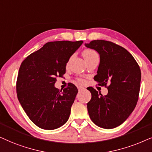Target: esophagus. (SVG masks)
Masks as SVG:
<instances>
[{
  "label": "esophagus",
  "instance_id": "1",
  "mask_svg": "<svg viewBox=\"0 0 152 152\" xmlns=\"http://www.w3.org/2000/svg\"><path fill=\"white\" fill-rule=\"evenodd\" d=\"M78 91H79V92H80V91L85 90V88H84V87H83V86H78Z\"/></svg>",
  "mask_w": 152,
  "mask_h": 152
}]
</instances>
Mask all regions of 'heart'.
I'll return each instance as SVG.
<instances>
[{
    "mask_svg": "<svg viewBox=\"0 0 152 152\" xmlns=\"http://www.w3.org/2000/svg\"><path fill=\"white\" fill-rule=\"evenodd\" d=\"M83 57L86 60L88 59V58H92V57H94V56H98V53L95 51V50H92V49H86L85 50L83 53ZM78 82L80 83H83L84 80L83 79H78Z\"/></svg>",
    "mask_w": 152,
    "mask_h": 152,
    "instance_id": "heart-1",
    "label": "heart"
}]
</instances>
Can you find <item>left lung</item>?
I'll list each match as a JSON object with an SVG mask.
<instances>
[{"mask_svg": "<svg viewBox=\"0 0 152 152\" xmlns=\"http://www.w3.org/2000/svg\"><path fill=\"white\" fill-rule=\"evenodd\" d=\"M85 45L99 54L100 63L94 79L99 86H105L108 90V94L103 96L93 88H87L92 94L87 104L89 115L98 126L115 128L126 121L136 106L140 88V69L128 50L113 42L93 40Z\"/></svg>", "mask_w": 152, "mask_h": 152, "instance_id": "left-lung-1", "label": "left lung"}]
</instances>
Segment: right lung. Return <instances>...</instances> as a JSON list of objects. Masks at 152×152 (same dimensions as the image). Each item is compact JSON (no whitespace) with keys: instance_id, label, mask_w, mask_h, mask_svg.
<instances>
[{"instance_id":"right-lung-1","label":"right lung","mask_w":152,"mask_h":152,"mask_svg":"<svg viewBox=\"0 0 152 152\" xmlns=\"http://www.w3.org/2000/svg\"><path fill=\"white\" fill-rule=\"evenodd\" d=\"M83 42H47L22 62L17 80L18 99L39 128L53 130L67 122L78 89L69 83L60 91L54 85L56 78L65 74L66 63Z\"/></svg>"}]
</instances>
